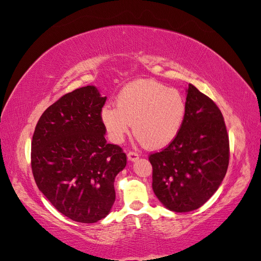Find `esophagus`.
I'll return each mask as SVG.
<instances>
[{
  "label": "esophagus",
  "instance_id": "34e87169",
  "mask_svg": "<svg viewBox=\"0 0 261 261\" xmlns=\"http://www.w3.org/2000/svg\"><path fill=\"white\" fill-rule=\"evenodd\" d=\"M138 159H139L138 153H136V152H129L128 153V160H129V161L135 162V161H137Z\"/></svg>",
  "mask_w": 261,
  "mask_h": 261
}]
</instances>
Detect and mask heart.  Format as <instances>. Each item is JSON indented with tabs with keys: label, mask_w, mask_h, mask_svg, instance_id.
<instances>
[{
	"label": "heart",
	"mask_w": 261,
	"mask_h": 261,
	"mask_svg": "<svg viewBox=\"0 0 261 261\" xmlns=\"http://www.w3.org/2000/svg\"><path fill=\"white\" fill-rule=\"evenodd\" d=\"M186 101L181 92L155 80H136L118 92L116 106L106 103L100 121L110 141L120 144L130 132L139 143L158 150L171 144L181 131Z\"/></svg>",
	"instance_id": "heart-1"
}]
</instances>
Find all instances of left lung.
I'll return each instance as SVG.
<instances>
[{
	"mask_svg": "<svg viewBox=\"0 0 261 261\" xmlns=\"http://www.w3.org/2000/svg\"><path fill=\"white\" fill-rule=\"evenodd\" d=\"M186 116L168 148L151 154L152 189L172 212L186 213L205 204L222 184L229 162V141L222 112L190 84Z\"/></svg>",
	"mask_w": 261,
	"mask_h": 261,
	"instance_id": "8db88e82",
	"label": "left lung"
}]
</instances>
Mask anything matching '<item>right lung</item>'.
I'll return each instance as SVG.
<instances>
[{
  "instance_id": "1",
  "label": "right lung",
  "mask_w": 261,
  "mask_h": 261,
  "mask_svg": "<svg viewBox=\"0 0 261 261\" xmlns=\"http://www.w3.org/2000/svg\"><path fill=\"white\" fill-rule=\"evenodd\" d=\"M107 97L95 86L66 93L39 118L32 140V171L38 190L63 215L96 223L111 212L115 178L125 153L107 143L100 110Z\"/></svg>"
}]
</instances>
